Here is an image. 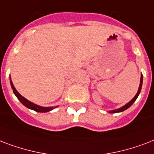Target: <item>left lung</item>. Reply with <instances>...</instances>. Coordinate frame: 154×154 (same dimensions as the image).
<instances>
[{"label": "left lung", "instance_id": "1", "mask_svg": "<svg viewBox=\"0 0 154 154\" xmlns=\"http://www.w3.org/2000/svg\"><path fill=\"white\" fill-rule=\"evenodd\" d=\"M142 82H143V76L142 75H141V77H140V86H139V89H138V91L137 93L136 94L135 97L132 100L129 102V103H128L127 104H125V105L124 106V107H122V108H118V109H116V110H113V111H111L110 113H116V112H123V111L126 110L127 108H128L129 107H130L132 104H133L134 102H135V100H137V98L138 97V96H139V94H140V90H141V87H142Z\"/></svg>", "mask_w": 154, "mask_h": 154}]
</instances>
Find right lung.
Wrapping results in <instances>:
<instances>
[{"label":"right lung","mask_w":154,"mask_h":154,"mask_svg":"<svg viewBox=\"0 0 154 154\" xmlns=\"http://www.w3.org/2000/svg\"><path fill=\"white\" fill-rule=\"evenodd\" d=\"M10 83H11L12 89H13V91L14 93L15 94V96H17V98L18 99L20 102H21L24 106H26V108H29V109H32V110L35 111V112H49V111L53 110L54 108H56V107H54V108H44V107H40V106H38L34 103H31L30 101L27 100L26 99H25L22 96H21L20 94L17 92V91L15 89L14 84L12 83V81H10Z\"/></svg>","instance_id":"add662e5"}]
</instances>
